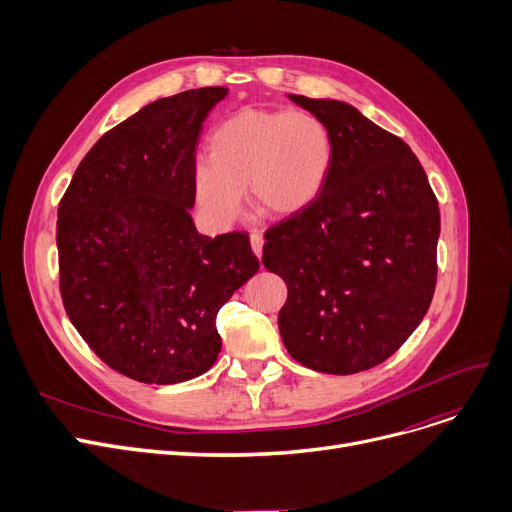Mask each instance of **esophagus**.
Masks as SVG:
<instances>
[{"instance_id":"34e87169","label":"esophagus","mask_w":512,"mask_h":512,"mask_svg":"<svg viewBox=\"0 0 512 512\" xmlns=\"http://www.w3.org/2000/svg\"><path fill=\"white\" fill-rule=\"evenodd\" d=\"M251 247H253V253L257 257H261V253H263V234L261 232H257V230L251 232Z\"/></svg>"}]
</instances>
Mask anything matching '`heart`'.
Segmentation results:
<instances>
[{
	"label": "heart",
	"mask_w": 512,
	"mask_h": 512,
	"mask_svg": "<svg viewBox=\"0 0 512 512\" xmlns=\"http://www.w3.org/2000/svg\"><path fill=\"white\" fill-rule=\"evenodd\" d=\"M332 168V134L317 116L245 110L209 134L207 159L199 157L191 168V193L213 228L236 220L245 188L259 213L288 218L319 199Z\"/></svg>",
	"instance_id": "1"
}]
</instances>
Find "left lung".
<instances>
[{"label":"left lung","instance_id":"obj_1","mask_svg":"<svg viewBox=\"0 0 512 512\" xmlns=\"http://www.w3.org/2000/svg\"><path fill=\"white\" fill-rule=\"evenodd\" d=\"M324 122L334 168L319 199L265 232L263 265L284 278L286 351L351 375L386 361L436 288L440 209L411 147L336 99L288 95Z\"/></svg>","mask_w":512,"mask_h":512}]
</instances>
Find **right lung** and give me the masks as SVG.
Masks as SVG:
<instances>
[{
  "instance_id": "right-lung-1",
  "label": "right lung",
  "mask_w": 512,
  "mask_h": 512,
  "mask_svg": "<svg viewBox=\"0 0 512 512\" xmlns=\"http://www.w3.org/2000/svg\"><path fill=\"white\" fill-rule=\"evenodd\" d=\"M226 87L157 99L91 147L58 207L60 290L72 326L112 369L143 384L205 373L215 317L259 270L249 234H199L191 168Z\"/></svg>"
}]
</instances>
